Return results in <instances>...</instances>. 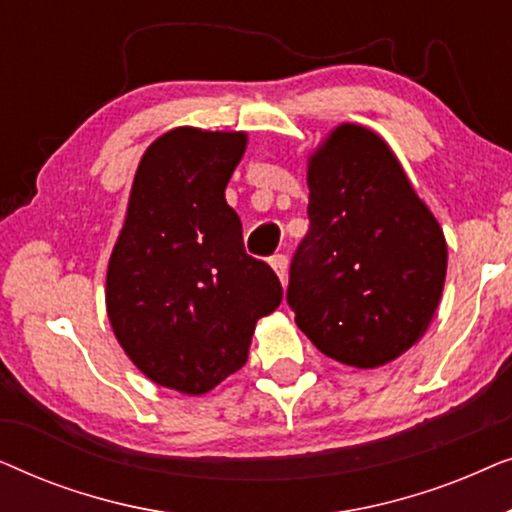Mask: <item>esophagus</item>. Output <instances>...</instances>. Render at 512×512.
Instances as JSON below:
<instances>
[{"label": "esophagus", "mask_w": 512, "mask_h": 512, "mask_svg": "<svg viewBox=\"0 0 512 512\" xmlns=\"http://www.w3.org/2000/svg\"><path fill=\"white\" fill-rule=\"evenodd\" d=\"M270 265H272V270L277 272V277L282 279V284H286V277H289V258H286L284 254H275L270 258Z\"/></svg>", "instance_id": "obj_1"}]
</instances>
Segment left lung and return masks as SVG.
<instances>
[{
	"instance_id": "left-lung-1",
	"label": "left lung",
	"mask_w": 512,
	"mask_h": 512,
	"mask_svg": "<svg viewBox=\"0 0 512 512\" xmlns=\"http://www.w3.org/2000/svg\"><path fill=\"white\" fill-rule=\"evenodd\" d=\"M310 230L286 300L321 354L377 368L415 345L443 293L447 244L373 130L335 128L307 165Z\"/></svg>"
}]
</instances>
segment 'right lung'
<instances>
[{
  "label": "right lung",
  "instance_id": "add662e5",
  "mask_svg": "<svg viewBox=\"0 0 512 512\" xmlns=\"http://www.w3.org/2000/svg\"><path fill=\"white\" fill-rule=\"evenodd\" d=\"M244 132L174 128L139 160L107 270V314L130 361L160 387L200 396L247 363L282 284L244 251L226 202Z\"/></svg>",
  "mask_w": 512,
  "mask_h": 512
}]
</instances>
